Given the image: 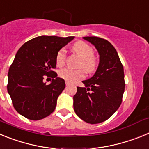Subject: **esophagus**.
<instances>
[{
  "label": "esophagus",
  "mask_w": 149,
  "mask_h": 149,
  "mask_svg": "<svg viewBox=\"0 0 149 149\" xmlns=\"http://www.w3.org/2000/svg\"><path fill=\"white\" fill-rule=\"evenodd\" d=\"M70 83H69V82H67V81H66V82H65V85H66V86H69V85H70Z\"/></svg>",
  "instance_id": "1"
}]
</instances>
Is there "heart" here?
<instances>
[{
  "label": "heart",
  "mask_w": 149,
  "mask_h": 149,
  "mask_svg": "<svg viewBox=\"0 0 149 149\" xmlns=\"http://www.w3.org/2000/svg\"><path fill=\"white\" fill-rule=\"evenodd\" d=\"M72 50L77 54L81 60L80 66L83 68L88 73H92L97 68L98 62L95 56H93V49L90 45L84 42H77L72 46ZM65 60V50L62 48L57 52L56 56V64L59 66L63 65ZM59 76L67 82H74L80 80L84 76V71L81 69H72L64 68L60 69Z\"/></svg>",
  "instance_id": "1"
}]
</instances>
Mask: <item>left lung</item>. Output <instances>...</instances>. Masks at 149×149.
<instances>
[{"label":"left lung","instance_id":"8db88e82","mask_svg":"<svg viewBox=\"0 0 149 149\" xmlns=\"http://www.w3.org/2000/svg\"><path fill=\"white\" fill-rule=\"evenodd\" d=\"M83 39L93 45L99 54L94 75L83 81L73 97L74 110L84 122L98 124L108 119L119 109L125 91L124 68L113 45L96 36Z\"/></svg>","mask_w":149,"mask_h":149}]
</instances>
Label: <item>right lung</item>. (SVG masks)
Masks as SVG:
<instances>
[{
	"instance_id": "obj_1",
	"label": "right lung",
	"mask_w": 149,
	"mask_h": 149,
	"mask_svg": "<svg viewBox=\"0 0 149 149\" xmlns=\"http://www.w3.org/2000/svg\"><path fill=\"white\" fill-rule=\"evenodd\" d=\"M74 36H40L19 48L8 72V93L18 113L30 120H40L55 110L65 81L57 77L56 54ZM53 78L49 84L44 76Z\"/></svg>"
}]
</instances>
